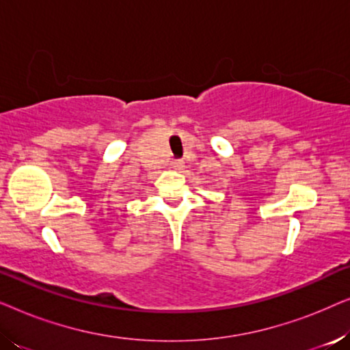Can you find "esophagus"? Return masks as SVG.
<instances>
[{"label":"esophagus","mask_w":350,"mask_h":350,"mask_svg":"<svg viewBox=\"0 0 350 350\" xmlns=\"http://www.w3.org/2000/svg\"><path fill=\"white\" fill-rule=\"evenodd\" d=\"M169 167L172 170H178L181 167V161L180 159H170L169 161Z\"/></svg>","instance_id":"obj_1"}]
</instances>
